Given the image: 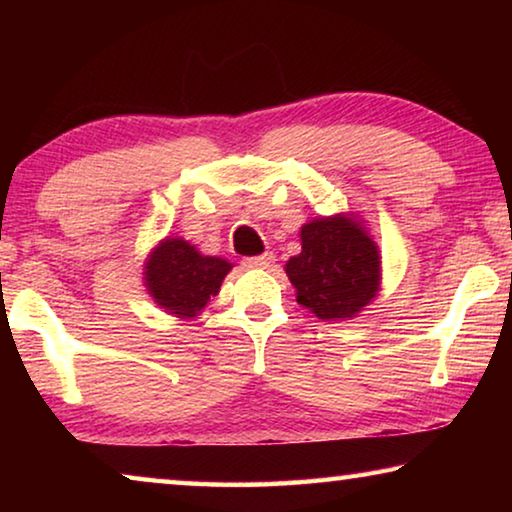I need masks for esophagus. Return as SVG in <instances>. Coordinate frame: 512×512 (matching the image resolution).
<instances>
[{
	"label": "esophagus",
	"mask_w": 512,
	"mask_h": 512,
	"mask_svg": "<svg viewBox=\"0 0 512 512\" xmlns=\"http://www.w3.org/2000/svg\"><path fill=\"white\" fill-rule=\"evenodd\" d=\"M273 262H275V255L264 253V255H257V257H246L244 266H248V268H268Z\"/></svg>",
	"instance_id": "esophagus-1"
}]
</instances>
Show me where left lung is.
Masks as SVG:
<instances>
[{
    "instance_id": "8db88e82",
    "label": "left lung",
    "mask_w": 512,
    "mask_h": 512,
    "mask_svg": "<svg viewBox=\"0 0 512 512\" xmlns=\"http://www.w3.org/2000/svg\"><path fill=\"white\" fill-rule=\"evenodd\" d=\"M302 250L284 271L296 300L320 320H350L377 296L381 257L352 214L320 216L302 225Z\"/></svg>"
}]
</instances>
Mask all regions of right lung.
I'll return each mask as SVG.
<instances>
[{
  "label": "right lung",
  "instance_id": "obj_1",
  "mask_svg": "<svg viewBox=\"0 0 512 512\" xmlns=\"http://www.w3.org/2000/svg\"><path fill=\"white\" fill-rule=\"evenodd\" d=\"M232 264L223 257H207L185 239H162L144 264L146 291L158 305L178 318L201 314L221 289Z\"/></svg>",
  "mask_w": 512,
  "mask_h": 512
}]
</instances>
